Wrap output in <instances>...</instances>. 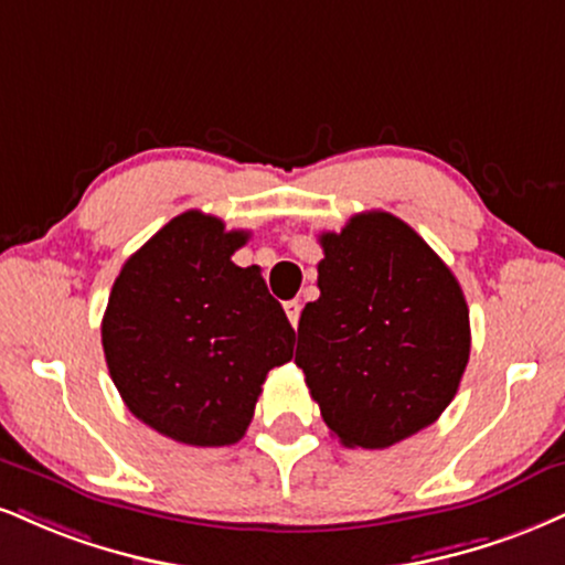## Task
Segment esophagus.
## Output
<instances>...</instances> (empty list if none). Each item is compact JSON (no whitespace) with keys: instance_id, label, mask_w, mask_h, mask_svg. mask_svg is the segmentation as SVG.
Masks as SVG:
<instances>
[{"instance_id":"obj_1","label":"esophagus","mask_w":565,"mask_h":565,"mask_svg":"<svg viewBox=\"0 0 565 565\" xmlns=\"http://www.w3.org/2000/svg\"><path fill=\"white\" fill-rule=\"evenodd\" d=\"M284 310H287V318H289L291 326L300 323V310H302L300 300H287V302H284Z\"/></svg>"}]
</instances>
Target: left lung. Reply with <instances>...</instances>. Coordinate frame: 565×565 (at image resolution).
<instances>
[{"instance_id":"8db88e82","label":"left lung","mask_w":565,"mask_h":565,"mask_svg":"<svg viewBox=\"0 0 565 565\" xmlns=\"http://www.w3.org/2000/svg\"><path fill=\"white\" fill-rule=\"evenodd\" d=\"M318 242L321 297L305 305L295 363L344 447L384 450L434 424L458 392L471 352L463 289L382 210Z\"/></svg>"}]
</instances>
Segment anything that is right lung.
<instances>
[{"instance_id":"obj_1","label":"right lung","mask_w":565,"mask_h":565,"mask_svg":"<svg viewBox=\"0 0 565 565\" xmlns=\"http://www.w3.org/2000/svg\"><path fill=\"white\" fill-rule=\"evenodd\" d=\"M249 231L200 210L175 215L115 278L102 348L120 397L154 431L194 447L234 445L295 329L260 268L231 255Z\"/></svg>"}]
</instances>
